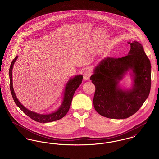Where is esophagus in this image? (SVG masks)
Segmentation results:
<instances>
[{
    "mask_svg": "<svg viewBox=\"0 0 159 159\" xmlns=\"http://www.w3.org/2000/svg\"><path fill=\"white\" fill-rule=\"evenodd\" d=\"M91 73L90 71H86L84 73H83V79L84 80H87L89 79L90 76H91Z\"/></svg>",
    "mask_w": 159,
    "mask_h": 159,
    "instance_id": "esophagus-1",
    "label": "esophagus"
}]
</instances>
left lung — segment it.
<instances>
[{"label":"left lung","instance_id":"1","mask_svg":"<svg viewBox=\"0 0 159 159\" xmlns=\"http://www.w3.org/2000/svg\"><path fill=\"white\" fill-rule=\"evenodd\" d=\"M130 49L122 58L107 57L93 70L90 79L95 86L93 106L100 115L110 119H126L138 111L148 98L151 89V64L143 45L128 42ZM130 71L133 84L130 89L119 83Z\"/></svg>","mask_w":159,"mask_h":159}]
</instances>
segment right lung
<instances>
[{"label":"right lung","instance_id":"obj_1","mask_svg":"<svg viewBox=\"0 0 159 159\" xmlns=\"http://www.w3.org/2000/svg\"><path fill=\"white\" fill-rule=\"evenodd\" d=\"M18 58V56H16L15 58L12 61L11 64V66L9 71V84H10V90L16 106H18L24 113L31 119L34 121H38L39 123H48L51 121L58 120L62 118L64 116L66 115L69 110V108L71 106V103L72 101L73 97L75 94L76 89L79 88L82 82L83 76L82 75H76L73 78L69 79L68 82L66 84L65 87V89L64 92V97L62 104L60 107L55 111L49 114H39L35 113L34 111H31L28 110L24 106H23L15 95L13 84H12V68L16 60Z\"/></svg>","mask_w":159,"mask_h":159}]
</instances>
